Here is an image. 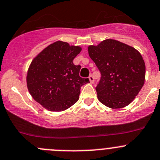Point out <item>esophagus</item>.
<instances>
[{
	"mask_svg": "<svg viewBox=\"0 0 160 160\" xmlns=\"http://www.w3.org/2000/svg\"><path fill=\"white\" fill-rule=\"evenodd\" d=\"M88 78H89V80H90L91 83H94V81H95V79H94L93 76H92V75H90V76H89Z\"/></svg>",
	"mask_w": 160,
	"mask_h": 160,
	"instance_id": "obj_1",
	"label": "esophagus"
}]
</instances>
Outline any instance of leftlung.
<instances>
[{
	"instance_id": "obj_1",
	"label": "left lung",
	"mask_w": 160,
	"mask_h": 160,
	"mask_svg": "<svg viewBox=\"0 0 160 160\" xmlns=\"http://www.w3.org/2000/svg\"><path fill=\"white\" fill-rule=\"evenodd\" d=\"M88 53L101 73L95 88L99 102L112 109L129 105L145 80V64L141 53L114 39L89 46Z\"/></svg>"
}]
</instances>
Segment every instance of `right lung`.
<instances>
[{
  "instance_id": "1",
  "label": "right lung",
  "mask_w": 160,
  "mask_h": 160,
  "mask_svg": "<svg viewBox=\"0 0 160 160\" xmlns=\"http://www.w3.org/2000/svg\"><path fill=\"white\" fill-rule=\"evenodd\" d=\"M80 46L58 41L45 48L30 65L27 84L36 102L50 111H63L78 101L80 88L89 82L79 75L81 66L73 59Z\"/></svg>"
}]
</instances>
